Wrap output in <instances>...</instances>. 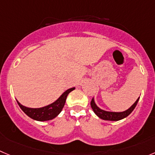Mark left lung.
Returning <instances> with one entry per match:
<instances>
[{"mask_svg": "<svg viewBox=\"0 0 155 155\" xmlns=\"http://www.w3.org/2000/svg\"><path fill=\"white\" fill-rule=\"evenodd\" d=\"M139 100V97L137 99V101H135V104L130 107V108L128 109L127 110L124 112H120V113H116V112H108L105 111V110H103L99 108L97 105H96L95 102H94V98L92 99V101L91 102V108L93 109L94 112L95 113V114L97 115L98 117H100L101 119H104V120H109V121H118L120 120V119H123L124 118L127 117L134 110V109L136 107L137 104H138V101Z\"/></svg>", "mask_w": 155, "mask_h": 155, "instance_id": "8db88e82", "label": "left lung"}]
</instances>
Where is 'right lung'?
<instances>
[{
	"instance_id": "right-lung-1",
	"label": "right lung",
	"mask_w": 155,
	"mask_h": 155,
	"mask_svg": "<svg viewBox=\"0 0 155 155\" xmlns=\"http://www.w3.org/2000/svg\"><path fill=\"white\" fill-rule=\"evenodd\" d=\"M74 87H72L67 90L65 92L63 93L62 95L55 102L52 103L46 107H42V108H29V107H26L20 104L17 101V102L20 109L31 119L37 121L51 120L56 117L61 113L64 104H65L68 95L71 91H74Z\"/></svg>"
}]
</instances>
